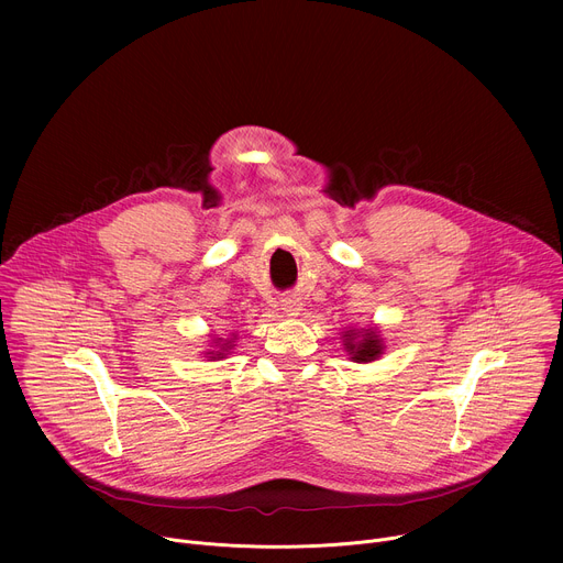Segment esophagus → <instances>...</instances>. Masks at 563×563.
Here are the masks:
<instances>
[{
    "mask_svg": "<svg viewBox=\"0 0 563 563\" xmlns=\"http://www.w3.org/2000/svg\"><path fill=\"white\" fill-rule=\"evenodd\" d=\"M283 307H285V311H291V313H296V311L300 309V302H298L296 298H287Z\"/></svg>",
    "mask_w": 563,
    "mask_h": 563,
    "instance_id": "1",
    "label": "esophagus"
}]
</instances>
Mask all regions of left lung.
<instances>
[{
	"label": "left lung",
	"instance_id": "obj_1",
	"mask_svg": "<svg viewBox=\"0 0 563 563\" xmlns=\"http://www.w3.org/2000/svg\"><path fill=\"white\" fill-rule=\"evenodd\" d=\"M345 336H350L347 339V352L352 354V358L356 361V363H369V361H374L378 354H380V341H378V336L374 334V332H367L365 336H363V341H358V343H354V334H345Z\"/></svg>",
	"mask_w": 563,
	"mask_h": 563
}]
</instances>
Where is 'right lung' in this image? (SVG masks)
I'll return each mask as SVG.
<instances>
[{
    "instance_id": "obj_1",
    "label": "right lung",
    "mask_w": 563,
    "mask_h": 563,
    "mask_svg": "<svg viewBox=\"0 0 563 563\" xmlns=\"http://www.w3.org/2000/svg\"><path fill=\"white\" fill-rule=\"evenodd\" d=\"M218 356H220V354H218ZM213 358H216V356H213Z\"/></svg>"
}]
</instances>
